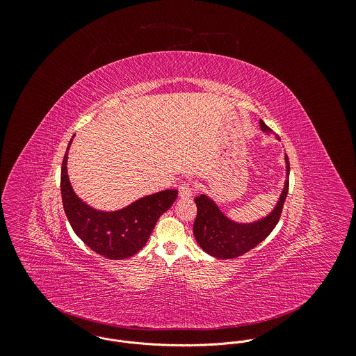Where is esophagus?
Wrapping results in <instances>:
<instances>
[{"mask_svg":"<svg viewBox=\"0 0 356 356\" xmlns=\"http://www.w3.org/2000/svg\"><path fill=\"white\" fill-rule=\"evenodd\" d=\"M193 185L191 182H184L181 186H179V196L182 199H188L193 195Z\"/></svg>","mask_w":356,"mask_h":356,"instance_id":"obj_1","label":"esophagus"}]
</instances>
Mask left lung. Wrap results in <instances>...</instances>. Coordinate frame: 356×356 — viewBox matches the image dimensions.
Masks as SVG:
<instances>
[{"label": "left lung", "mask_w": 356, "mask_h": 356, "mask_svg": "<svg viewBox=\"0 0 356 356\" xmlns=\"http://www.w3.org/2000/svg\"><path fill=\"white\" fill-rule=\"evenodd\" d=\"M260 128L266 134L273 132V129H270L261 120ZM285 163L288 175V156H285ZM288 186L289 181L285 179V185L280 196V200L277 202V206L267 217L249 224H239L225 217L222 211L218 209V206L206 195L195 197L197 214L193 224V234L199 246L206 253L217 259H234L242 256L243 253L257 246L271 234V231L277 225L282 211L284 202L288 195Z\"/></svg>", "instance_id": "left-lung-1"}]
</instances>
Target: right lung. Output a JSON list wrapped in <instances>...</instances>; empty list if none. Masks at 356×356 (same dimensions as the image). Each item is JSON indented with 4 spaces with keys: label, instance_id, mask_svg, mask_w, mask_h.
I'll use <instances>...</instances> for the list:
<instances>
[{
    "label": "right lung",
    "instance_id": "right-lung-1",
    "mask_svg": "<svg viewBox=\"0 0 356 356\" xmlns=\"http://www.w3.org/2000/svg\"><path fill=\"white\" fill-rule=\"evenodd\" d=\"M61 167V195L67 218L75 234L96 253L121 260L138 253L147 242L160 216L178 196L177 189H165L145 196L118 211H100L82 202L74 192L68 171V150Z\"/></svg>",
    "mask_w": 356,
    "mask_h": 356
}]
</instances>
